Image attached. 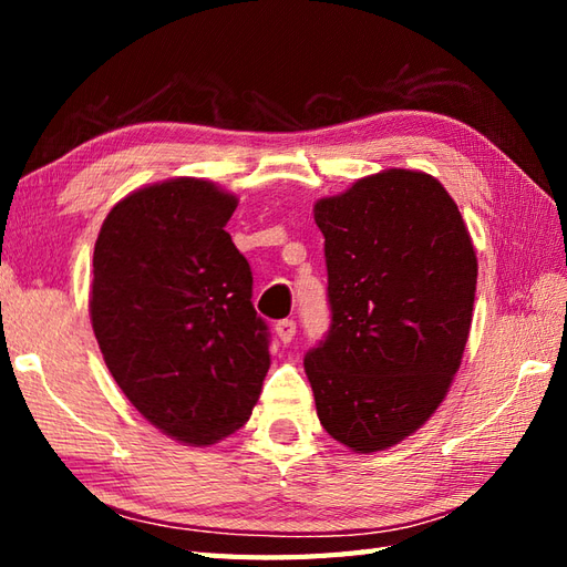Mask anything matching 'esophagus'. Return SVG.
<instances>
[{
  "label": "esophagus",
  "instance_id": "1",
  "mask_svg": "<svg viewBox=\"0 0 567 567\" xmlns=\"http://www.w3.org/2000/svg\"><path fill=\"white\" fill-rule=\"evenodd\" d=\"M275 333H277V339H280L282 343H290L295 339V333H297V323L292 319L277 321L275 323Z\"/></svg>",
  "mask_w": 567,
  "mask_h": 567
}]
</instances>
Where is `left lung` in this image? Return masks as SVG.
Here are the masks:
<instances>
[{
  "label": "left lung",
  "mask_w": 567,
  "mask_h": 567,
  "mask_svg": "<svg viewBox=\"0 0 567 567\" xmlns=\"http://www.w3.org/2000/svg\"><path fill=\"white\" fill-rule=\"evenodd\" d=\"M331 329L305 355L331 439L375 453L436 412L461 368L477 258L436 177L390 167L315 204Z\"/></svg>",
  "instance_id": "obj_1"
}]
</instances>
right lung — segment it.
<instances>
[{
    "mask_svg": "<svg viewBox=\"0 0 567 567\" xmlns=\"http://www.w3.org/2000/svg\"><path fill=\"white\" fill-rule=\"evenodd\" d=\"M236 207L209 179H163L114 204L94 244L104 363L143 419L189 445L244 426L270 368L250 265L224 228Z\"/></svg>",
    "mask_w": 567,
    "mask_h": 567,
    "instance_id": "add662e5",
    "label": "right lung"
}]
</instances>
